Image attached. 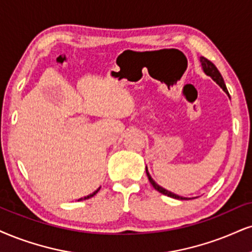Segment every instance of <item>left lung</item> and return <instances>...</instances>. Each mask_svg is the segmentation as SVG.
<instances>
[{
	"instance_id": "obj_1",
	"label": "left lung",
	"mask_w": 252,
	"mask_h": 252,
	"mask_svg": "<svg viewBox=\"0 0 252 252\" xmlns=\"http://www.w3.org/2000/svg\"><path fill=\"white\" fill-rule=\"evenodd\" d=\"M200 62H201V64H202V67H203L204 72H206V73L208 74V76L212 77V78H213L214 80H215V82H216L217 84H219V85L221 86V88H222L223 90H224V92L228 93V90H226V86H225V84H224V80H223L221 73H220V71L217 70V67L215 66V65H214L209 60H207L206 57H201V58H200ZM146 174H147L148 180H150L151 185L153 186L155 190H158V191L161 192V194H163V195H167V196H169V197L178 198V200H188L187 197H182V196H179V195H176V194H173V192L166 190V189H163L162 187H160L159 185H157L154 180L151 178V175H150V173H148L147 168H146Z\"/></svg>"
}]
</instances>
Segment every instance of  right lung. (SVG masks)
I'll return each mask as SVG.
<instances>
[{"label": "right lung", "mask_w": 252, "mask_h": 252, "mask_svg": "<svg viewBox=\"0 0 252 252\" xmlns=\"http://www.w3.org/2000/svg\"><path fill=\"white\" fill-rule=\"evenodd\" d=\"M99 189H100V188H98V189H97V190H95L94 192H92V194H90V195H88V196H85V197H82V198H79V200H78V201H82V200H88V198H90V197H92V196H93V195H95V194H97V192L99 191Z\"/></svg>", "instance_id": "right-lung-1"}]
</instances>
